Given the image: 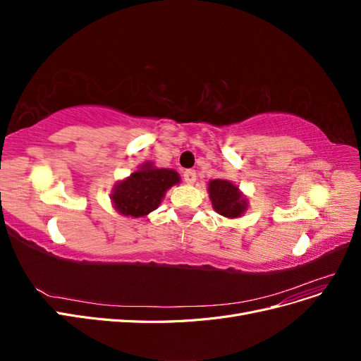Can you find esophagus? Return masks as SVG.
I'll use <instances>...</instances> for the list:
<instances>
[{"label":"esophagus","instance_id":"34e87169","mask_svg":"<svg viewBox=\"0 0 361 361\" xmlns=\"http://www.w3.org/2000/svg\"><path fill=\"white\" fill-rule=\"evenodd\" d=\"M195 179H197V176H195V171L194 170H187L183 173V180L187 182L188 185H192L195 182Z\"/></svg>","mask_w":361,"mask_h":361}]
</instances>
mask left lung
I'll return each instance as SVG.
<instances>
[{
	"label": "left lung",
	"instance_id": "left-lung-1",
	"mask_svg": "<svg viewBox=\"0 0 361 361\" xmlns=\"http://www.w3.org/2000/svg\"><path fill=\"white\" fill-rule=\"evenodd\" d=\"M207 192L214 211L226 218H239L248 209V199L239 187L227 179H212L207 182Z\"/></svg>",
	"mask_w": 361,
	"mask_h": 361
}]
</instances>
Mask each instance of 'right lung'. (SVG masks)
Wrapping results in <instances>:
<instances>
[{"label": "right lung", "instance_id": "add662e5", "mask_svg": "<svg viewBox=\"0 0 361 361\" xmlns=\"http://www.w3.org/2000/svg\"><path fill=\"white\" fill-rule=\"evenodd\" d=\"M180 183V176L173 169H158L146 161L118 180L111 190L110 199L114 209L126 218H143L161 204L173 185Z\"/></svg>", "mask_w": 361, "mask_h": 361}]
</instances>
